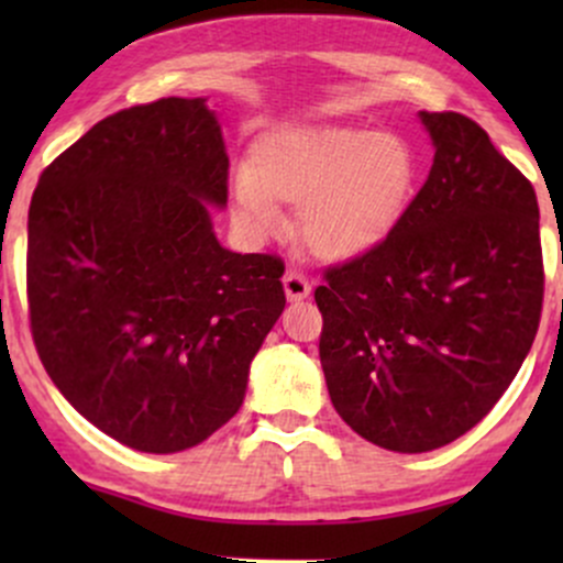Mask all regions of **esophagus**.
Wrapping results in <instances>:
<instances>
[{"mask_svg": "<svg viewBox=\"0 0 563 563\" xmlns=\"http://www.w3.org/2000/svg\"><path fill=\"white\" fill-rule=\"evenodd\" d=\"M283 288H286V299L290 303L309 299V294H312V286H309V280L303 275H299V273H286V275H283Z\"/></svg>", "mask_w": 563, "mask_h": 563, "instance_id": "esophagus-1", "label": "esophagus"}]
</instances>
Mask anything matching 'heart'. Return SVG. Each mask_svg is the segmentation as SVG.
I'll use <instances>...</instances> for the list:
<instances>
[{"label":"heart","instance_id":"heart-1","mask_svg":"<svg viewBox=\"0 0 563 563\" xmlns=\"http://www.w3.org/2000/svg\"><path fill=\"white\" fill-rule=\"evenodd\" d=\"M418 158L402 134L354 124L277 126L254 142L249 169L232 174L230 203L251 241L299 206L303 243L325 262L376 254L410 209Z\"/></svg>","mask_w":563,"mask_h":563}]
</instances>
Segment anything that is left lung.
Returning a JSON list of instances; mask_svg holds the SVG:
<instances>
[{"label":"left lung","instance_id":"left-lung-1","mask_svg":"<svg viewBox=\"0 0 563 563\" xmlns=\"http://www.w3.org/2000/svg\"><path fill=\"white\" fill-rule=\"evenodd\" d=\"M418 119L434 164L402 224L314 290L335 412L407 455L455 442L493 410L542 309L532 185L466 115Z\"/></svg>","mask_w":563,"mask_h":563}]
</instances>
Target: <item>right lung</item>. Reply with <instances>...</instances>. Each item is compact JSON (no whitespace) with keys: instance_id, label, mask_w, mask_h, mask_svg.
<instances>
[{"instance_id":"add662e5","label":"right lung","mask_w":563,"mask_h":563,"mask_svg":"<svg viewBox=\"0 0 563 563\" xmlns=\"http://www.w3.org/2000/svg\"><path fill=\"white\" fill-rule=\"evenodd\" d=\"M228 166L206 97H164L95 124L31 198L38 357L76 412L132 450L169 455L222 429L286 307L280 260L219 243Z\"/></svg>"}]
</instances>
